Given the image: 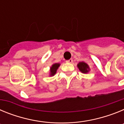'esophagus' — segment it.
<instances>
[{
    "label": "esophagus",
    "instance_id": "1",
    "mask_svg": "<svg viewBox=\"0 0 124 124\" xmlns=\"http://www.w3.org/2000/svg\"><path fill=\"white\" fill-rule=\"evenodd\" d=\"M66 63H73V59H70L69 60H67V61H66Z\"/></svg>",
    "mask_w": 124,
    "mask_h": 124
}]
</instances>
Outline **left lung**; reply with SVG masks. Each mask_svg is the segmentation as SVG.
<instances>
[{
	"label": "left lung",
	"mask_w": 124,
	"mask_h": 124,
	"mask_svg": "<svg viewBox=\"0 0 124 124\" xmlns=\"http://www.w3.org/2000/svg\"><path fill=\"white\" fill-rule=\"evenodd\" d=\"M78 67L79 70L83 73H87L89 70L88 65L84 62L79 63V64H78Z\"/></svg>",
	"instance_id": "left-lung-1"
}]
</instances>
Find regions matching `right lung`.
<instances>
[{"instance_id": "right-lung-1", "label": "right lung", "mask_w": 124, "mask_h": 124, "mask_svg": "<svg viewBox=\"0 0 124 124\" xmlns=\"http://www.w3.org/2000/svg\"><path fill=\"white\" fill-rule=\"evenodd\" d=\"M60 65V64L58 63H55V64H53L52 66L51 67V69H50V74H51L50 76H53L56 74L57 69L58 68Z\"/></svg>"}]
</instances>
